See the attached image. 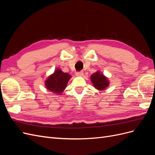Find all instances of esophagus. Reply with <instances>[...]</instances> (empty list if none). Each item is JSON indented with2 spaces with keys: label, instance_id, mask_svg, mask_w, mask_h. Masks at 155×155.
Returning <instances> with one entry per match:
<instances>
[{
  "label": "esophagus",
  "instance_id": "esophagus-1",
  "mask_svg": "<svg viewBox=\"0 0 155 155\" xmlns=\"http://www.w3.org/2000/svg\"><path fill=\"white\" fill-rule=\"evenodd\" d=\"M76 75L77 76L81 77V76H82L83 75V72L82 71H80V72H77L76 73Z\"/></svg>",
  "mask_w": 155,
  "mask_h": 155
}]
</instances>
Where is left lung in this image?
Returning <instances> with one entry per match:
<instances>
[{
	"label": "left lung",
	"instance_id": "8db88e82",
	"mask_svg": "<svg viewBox=\"0 0 155 155\" xmlns=\"http://www.w3.org/2000/svg\"><path fill=\"white\" fill-rule=\"evenodd\" d=\"M91 79L93 85L96 89H98L100 91L104 90L109 85V80L100 72L97 71L93 74L91 76Z\"/></svg>",
	"mask_w": 155,
	"mask_h": 155
}]
</instances>
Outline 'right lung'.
<instances>
[{
	"instance_id": "add662e5",
	"label": "right lung",
	"mask_w": 155,
	"mask_h": 155,
	"mask_svg": "<svg viewBox=\"0 0 155 155\" xmlns=\"http://www.w3.org/2000/svg\"><path fill=\"white\" fill-rule=\"evenodd\" d=\"M70 78L71 76L70 74L63 72L60 69H56L54 73L45 81V86L48 91L59 94L67 87Z\"/></svg>"
}]
</instances>
